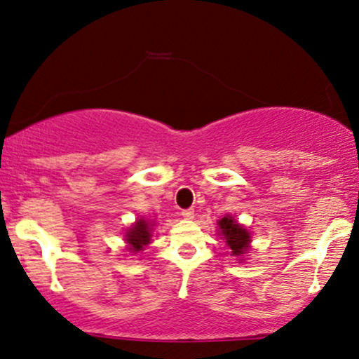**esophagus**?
Wrapping results in <instances>:
<instances>
[{"label":"esophagus","instance_id":"obj_1","mask_svg":"<svg viewBox=\"0 0 359 359\" xmlns=\"http://www.w3.org/2000/svg\"><path fill=\"white\" fill-rule=\"evenodd\" d=\"M194 209H185V210H182V217L184 219H194Z\"/></svg>","mask_w":359,"mask_h":359}]
</instances>
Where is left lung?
I'll return each instance as SVG.
<instances>
[{
	"instance_id": "1",
	"label": "left lung",
	"mask_w": 359,
	"mask_h": 359,
	"mask_svg": "<svg viewBox=\"0 0 359 359\" xmlns=\"http://www.w3.org/2000/svg\"><path fill=\"white\" fill-rule=\"evenodd\" d=\"M219 226V236H222V239L226 241L227 248L231 249V254H234L236 257H243L249 250L250 244V234L244 226H241L232 215H224L221 221L217 222ZM244 261V259H239Z\"/></svg>"
}]
</instances>
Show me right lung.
Instances as JSON below:
<instances>
[{
    "instance_id": "1",
    "label": "right lung",
    "mask_w": 359,
    "mask_h": 359,
    "mask_svg": "<svg viewBox=\"0 0 359 359\" xmlns=\"http://www.w3.org/2000/svg\"><path fill=\"white\" fill-rule=\"evenodd\" d=\"M152 226L150 221H145V219H138V221L133 224V226L128 229L127 234H125V241L128 244V250L130 252H138V250H144L147 244H150V239H152Z\"/></svg>"
}]
</instances>
